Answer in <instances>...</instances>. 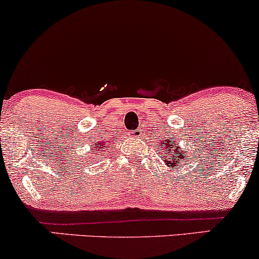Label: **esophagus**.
I'll list each match as a JSON object with an SVG mask.
<instances>
[{"label": "esophagus", "mask_w": 259, "mask_h": 259, "mask_svg": "<svg viewBox=\"0 0 259 259\" xmlns=\"http://www.w3.org/2000/svg\"><path fill=\"white\" fill-rule=\"evenodd\" d=\"M132 136L135 138H139L142 136V131L141 130H136V131H133L132 132Z\"/></svg>", "instance_id": "esophagus-1"}]
</instances>
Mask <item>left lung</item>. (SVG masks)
I'll use <instances>...</instances> for the list:
<instances>
[{"instance_id":"1","label":"left lung","mask_w":259,"mask_h":259,"mask_svg":"<svg viewBox=\"0 0 259 259\" xmlns=\"http://www.w3.org/2000/svg\"><path fill=\"white\" fill-rule=\"evenodd\" d=\"M156 147L159 148V152H160V149H162V152H164L162 153L164 155H161L162 160H164V164L167 167H170L171 170H175L176 167L180 168L181 166H185V164H187V162H185V159L187 158L185 150H182V148H180L179 145L176 147L175 139L174 138L165 137V139H161L160 143L156 145Z\"/></svg>"}]
</instances>
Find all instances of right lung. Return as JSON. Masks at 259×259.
<instances>
[{"instance_id": "1", "label": "right lung", "mask_w": 259, "mask_h": 259, "mask_svg": "<svg viewBox=\"0 0 259 259\" xmlns=\"http://www.w3.org/2000/svg\"><path fill=\"white\" fill-rule=\"evenodd\" d=\"M104 149H106V143L104 141H99V142H97V143H94V145H93L91 152L93 153V155H97V154L104 152ZM84 162H87V161H84Z\"/></svg>"}]
</instances>
